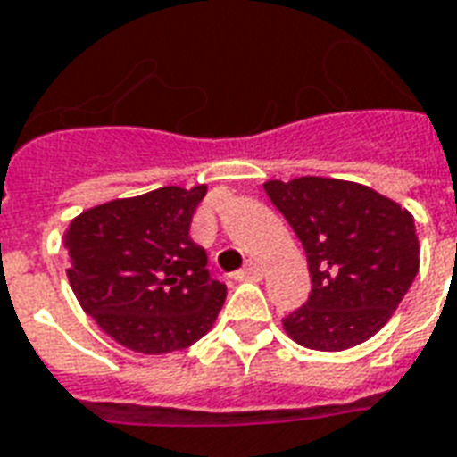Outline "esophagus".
<instances>
[{"label":"esophagus","instance_id":"esophagus-1","mask_svg":"<svg viewBox=\"0 0 457 457\" xmlns=\"http://www.w3.org/2000/svg\"><path fill=\"white\" fill-rule=\"evenodd\" d=\"M263 275V270H261V265L258 263H246V268H242V270L235 272V279H258Z\"/></svg>","mask_w":457,"mask_h":457}]
</instances>
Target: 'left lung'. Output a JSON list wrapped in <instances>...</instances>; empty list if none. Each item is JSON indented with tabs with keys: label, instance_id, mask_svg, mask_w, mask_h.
<instances>
[{
	"label": "left lung",
	"instance_id": "left-lung-1",
	"mask_svg": "<svg viewBox=\"0 0 457 457\" xmlns=\"http://www.w3.org/2000/svg\"><path fill=\"white\" fill-rule=\"evenodd\" d=\"M303 244L311 296L282 325L296 344L344 351L377 334L403 301L420 268L412 215L358 182L305 178L265 182Z\"/></svg>",
	"mask_w": 457,
	"mask_h": 457
}]
</instances>
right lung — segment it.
Returning a JSON list of instances; mask_svg holds the SVG:
<instances>
[{"instance_id":"obj_1","label":"right lung","mask_w":457,"mask_h":457,"mask_svg":"<svg viewBox=\"0 0 457 457\" xmlns=\"http://www.w3.org/2000/svg\"><path fill=\"white\" fill-rule=\"evenodd\" d=\"M206 185L161 187L113 199L71 220L68 282L82 311L120 346L182 351L213 327L228 287L211 278L189 225Z\"/></svg>"}]
</instances>
